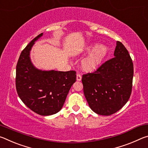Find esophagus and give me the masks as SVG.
<instances>
[{"mask_svg": "<svg viewBox=\"0 0 148 148\" xmlns=\"http://www.w3.org/2000/svg\"><path fill=\"white\" fill-rule=\"evenodd\" d=\"M76 79H77V81H81V79H82V75L80 74L77 73V75H76Z\"/></svg>", "mask_w": 148, "mask_h": 148, "instance_id": "esophagus-1", "label": "esophagus"}]
</instances>
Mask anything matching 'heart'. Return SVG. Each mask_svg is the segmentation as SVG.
Masks as SVG:
<instances>
[{
  "label": "heart",
  "instance_id": "heart-1",
  "mask_svg": "<svg viewBox=\"0 0 148 148\" xmlns=\"http://www.w3.org/2000/svg\"><path fill=\"white\" fill-rule=\"evenodd\" d=\"M87 52H91L82 61V67L86 71H92L101 64L107 56L108 49L104 45L95 44L87 47Z\"/></svg>",
  "mask_w": 148,
  "mask_h": 148
}]
</instances>
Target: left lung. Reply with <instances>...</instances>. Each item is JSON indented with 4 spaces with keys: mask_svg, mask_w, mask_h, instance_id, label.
I'll list each match as a JSON object with an SVG mask.
<instances>
[{
    "mask_svg": "<svg viewBox=\"0 0 148 148\" xmlns=\"http://www.w3.org/2000/svg\"><path fill=\"white\" fill-rule=\"evenodd\" d=\"M134 69L132 59L119 41L114 57L101 64L96 71L83 74L84 92L95 113L110 116L119 110L131 95Z\"/></svg>",
    "mask_w": 148,
    "mask_h": 148,
    "instance_id": "8db88e82",
    "label": "left lung"
}]
</instances>
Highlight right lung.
<instances>
[{"label": "right lung", "instance_id": "add662e5", "mask_svg": "<svg viewBox=\"0 0 148 148\" xmlns=\"http://www.w3.org/2000/svg\"><path fill=\"white\" fill-rule=\"evenodd\" d=\"M38 34L21 51L16 66L17 95L26 106L41 116H50L62 108L69 90L76 80L74 71H42L32 65L29 54Z\"/></svg>", "mask_w": 148, "mask_h": 148}]
</instances>
